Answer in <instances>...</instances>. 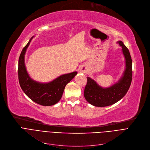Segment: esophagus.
<instances>
[{"mask_svg": "<svg viewBox=\"0 0 150 150\" xmlns=\"http://www.w3.org/2000/svg\"><path fill=\"white\" fill-rule=\"evenodd\" d=\"M87 71L88 70H87V68L86 67L83 66V67H81V68H80V72L82 73H86L87 72Z\"/></svg>", "mask_w": 150, "mask_h": 150, "instance_id": "obj_1", "label": "esophagus"}]
</instances>
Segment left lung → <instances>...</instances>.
Wrapping results in <instances>:
<instances>
[{"mask_svg":"<svg viewBox=\"0 0 150 150\" xmlns=\"http://www.w3.org/2000/svg\"><path fill=\"white\" fill-rule=\"evenodd\" d=\"M117 43L122 48L125 60V69L119 80L107 88L100 86L93 79L87 77V83L84 90L86 101L95 107H103L111 105L122 99L128 91L132 81V60L128 49L124 43L119 40Z\"/></svg>","mask_w":150,"mask_h":150,"instance_id":"8db88e82","label":"left lung"}]
</instances>
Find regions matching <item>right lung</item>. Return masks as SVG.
<instances>
[{"label": "right lung", "instance_id": "obj_1", "mask_svg": "<svg viewBox=\"0 0 150 150\" xmlns=\"http://www.w3.org/2000/svg\"><path fill=\"white\" fill-rule=\"evenodd\" d=\"M33 36L23 48L19 59L18 76L22 90L33 102L43 106H51L57 103L62 96L65 86L77 74L74 71L62 74L50 82L42 83L34 81L28 74L25 64V55Z\"/></svg>", "mask_w": 150, "mask_h": 150}]
</instances>
